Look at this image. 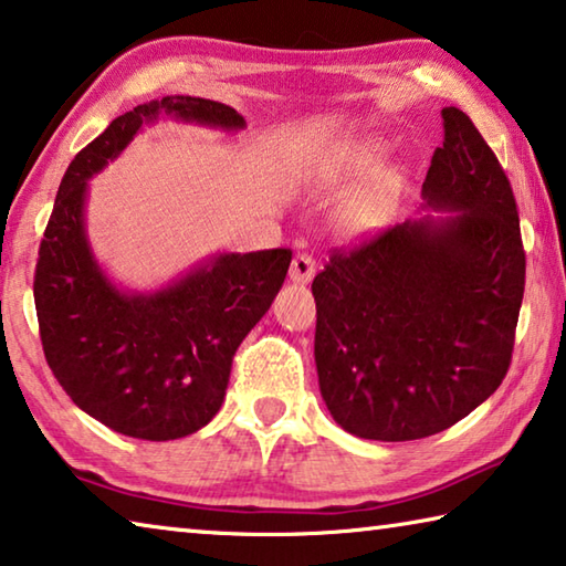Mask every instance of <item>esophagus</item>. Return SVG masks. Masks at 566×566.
<instances>
[{"instance_id": "esophagus-1", "label": "esophagus", "mask_w": 566, "mask_h": 566, "mask_svg": "<svg viewBox=\"0 0 566 566\" xmlns=\"http://www.w3.org/2000/svg\"><path fill=\"white\" fill-rule=\"evenodd\" d=\"M314 272H317V262L312 254H296L290 266V280L296 284H310Z\"/></svg>"}]
</instances>
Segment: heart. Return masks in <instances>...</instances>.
<instances>
[{
	"instance_id": "heart-1",
	"label": "heart",
	"mask_w": 566,
	"mask_h": 566,
	"mask_svg": "<svg viewBox=\"0 0 566 566\" xmlns=\"http://www.w3.org/2000/svg\"><path fill=\"white\" fill-rule=\"evenodd\" d=\"M387 159V149L379 142H361L342 149L337 157L329 161L327 167V181L332 185H347V181H357L369 177L371 171H377ZM399 197V175L389 171L379 179L369 181L367 187L359 189L357 195H352L347 202L342 205L337 224L342 232L347 234H367L375 232L387 222L395 212Z\"/></svg>"
}]
</instances>
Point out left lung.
Listing matches in <instances>:
<instances>
[{"label":"left lung","instance_id":"obj_1","mask_svg":"<svg viewBox=\"0 0 566 566\" xmlns=\"http://www.w3.org/2000/svg\"><path fill=\"white\" fill-rule=\"evenodd\" d=\"M421 185L424 207L332 249L314 276V361L329 415L377 442L444 432L502 385L524 296L520 214L500 159L462 109Z\"/></svg>","mask_w":566,"mask_h":566}]
</instances>
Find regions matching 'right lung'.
Segmentation results:
<instances>
[{
  "label": "right lung",
  "mask_w": 566,
  "mask_h": 566,
  "mask_svg": "<svg viewBox=\"0 0 566 566\" xmlns=\"http://www.w3.org/2000/svg\"><path fill=\"white\" fill-rule=\"evenodd\" d=\"M159 114L244 127L227 104L179 94L112 119L66 169L34 272L42 349L56 381L104 427L149 442L195 434L212 421L234 352L272 306L292 262L282 247L219 254L151 294L122 292L107 280L84 234L87 179Z\"/></svg>",
  "instance_id": "right-lung-1"
}]
</instances>
